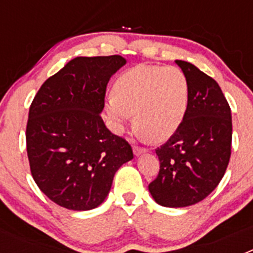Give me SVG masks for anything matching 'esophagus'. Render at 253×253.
<instances>
[{
  "instance_id": "34e87169",
  "label": "esophagus",
  "mask_w": 253,
  "mask_h": 253,
  "mask_svg": "<svg viewBox=\"0 0 253 253\" xmlns=\"http://www.w3.org/2000/svg\"><path fill=\"white\" fill-rule=\"evenodd\" d=\"M147 149L146 148H140V147H133V153L135 154V156H140L142 153H146Z\"/></svg>"
}]
</instances>
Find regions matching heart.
Masks as SVG:
<instances>
[{"label": "heart", "mask_w": 253, "mask_h": 253, "mask_svg": "<svg viewBox=\"0 0 253 253\" xmlns=\"http://www.w3.org/2000/svg\"><path fill=\"white\" fill-rule=\"evenodd\" d=\"M189 104V81L177 67L137 66L126 69L114 84V96L105 110L118 133L134 114V125L142 138L163 142L173 135Z\"/></svg>", "instance_id": "1"}]
</instances>
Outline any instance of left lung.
Instances as JSON below:
<instances>
[{"label":"left lung","mask_w":253,"mask_h":253,"mask_svg":"<svg viewBox=\"0 0 253 253\" xmlns=\"http://www.w3.org/2000/svg\"><path fill=\"white\" fill-rule=\"evenodd\" d=\"M189 81V104L177 130L156 149L157 178L148 190L167 208L194 205L220 182L231 158L232 115L219 84L194 64L175 60Z\"/></svg>","instance_id":"obj_1"}]
</instances>
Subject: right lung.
<instances>
[{
  "label": "right lung",
  "instance_id": "add662e5",
  "mask_svg": "<svg viewBox=\"0 0 253 253\" xmlns=\"http://www.w3.org/2000/svg\"><path fill=\"white\" fill-rule=\"evenodd\" d=\"M122 55L77 57L42 84L29 110L26 149L33 178L51 202L69 210L104 203L115 172L133 160L129 143L101 119Z\"/></svg>",
  "mask_w": 253,
  "mask_h": 253
}]
</instances>
